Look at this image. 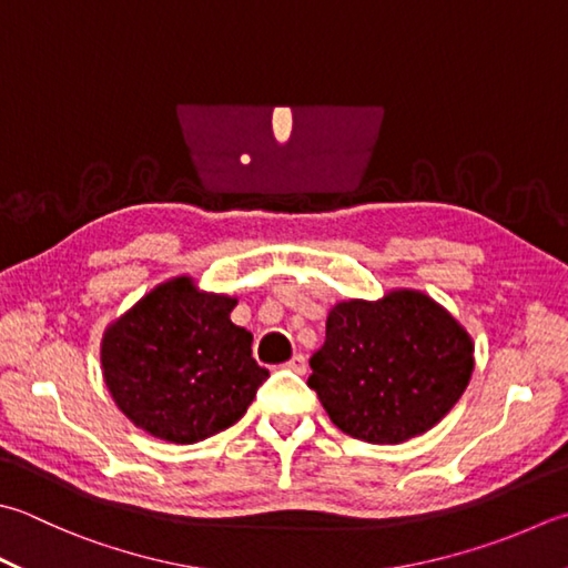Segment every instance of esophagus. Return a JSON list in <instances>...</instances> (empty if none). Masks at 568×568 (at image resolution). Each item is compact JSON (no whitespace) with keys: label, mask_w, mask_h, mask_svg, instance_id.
I'll list each match as a JSON object with an SVG mask.
<instances>
[{"label":"esophagus","mask_w":568,"mask_h":568,"mask_svg":"<svg viewBox=\"0 0 568 568\" xmlns=\"http://www.w3.org/2000/svg\"><path fill=\"white\" fill-rule=\"evenodd\" d=\"M287 369L291 372H295V374H305L307 372V359H305V354H295V357L285 364Z\"/></svg>","instance_id":"1"}]
</instances>
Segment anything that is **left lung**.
<instances>
[{
	"label": "left lung",
	"mask_w": 568,
	"mask_h": 568,
	"mask_svg": "<svg viewBox=\"0 0 568 568\" xmlns=\"http://www.w3.org/2000/svg\"><path fill=\"white\" fill-rule=\"evenodd\" d=\"M473 366V339L446 307L418 291H392L329 310L307 386L342 433L388 446L436 426Z\"/></svg>",
	"instance_id": "left-lung-1"
}]
</instances>
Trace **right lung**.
<instances>
[{
    "label": "right lung",
    "mask_w": 568,
    "mask_h": 568,
    "mask_svg": "<svg viewBox=\"0 0 568 568\" xmlns=\"http://www.w3.org/2000/svg\"><path fill=\"white\" fill-rule=\"evenodd\" d=\"M233 307L236 297L202 293L180 275L105 329L103 379L132 424L189 446L246 414L268 369L251 357L253 335L233 325Z\"/></svg>",
    "instance_id": "add662e5"
}]
</instances>
